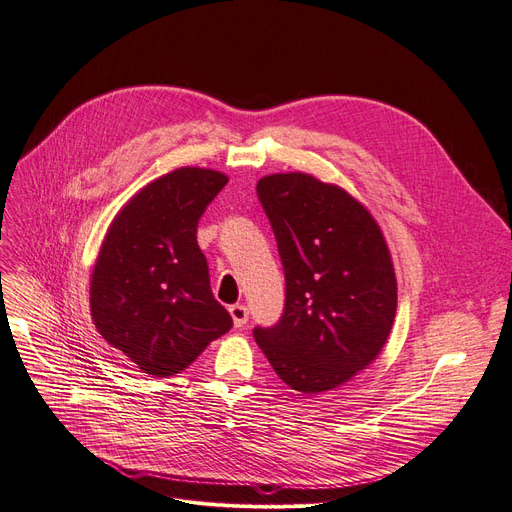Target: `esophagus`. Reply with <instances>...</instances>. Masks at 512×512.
<instances>
[{
  "label": "esophagus",
  "instance_id": "34e87169",
  "mask_svg": "<svg viewBox=\"0 0 512 512\" xmlns=\"http://www.w3.org/2000/svg\"><path fill=\"white\" fill-rule=\"evenodd\" d=\"M230 314L234 320V327H244L246 320H249V310H246V306H242V304H234L230 308Z\"/></svg>",
  "mask_w": 512,
  "mask_h": 512
}]
</instances>
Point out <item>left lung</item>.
I'll return each mask as SVG.
<instances>
[{
  "label": "left lung",
  "mask_w": 512,
  "mask_h": 512,
  "mask_svg": "<svg viewBox=\"0 0 512 512\" xmlns=\"http://www.w3.org/2000/svg\"><path fill=\"white\" fill-rule=\"evenodd\" d=\"M257 196L285 270V310L255 327L257 346L293 390H333L382 352L396 276L380 225L342 187L306 173L259 179Z\"/></svg>",
  "instance_id": "8db88e82"
}]
</instances>
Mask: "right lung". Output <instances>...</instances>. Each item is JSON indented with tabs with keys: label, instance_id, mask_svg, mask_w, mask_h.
Here are the masks:
<instances>
[{
	"label": "right lung",
	"instance_id": "add662e5",
	"mask_svg": "<svg viewBox=\"0 0 512 512\" xmlns=\"http://www.w3.org/2000/svg\"><path fill=\"white\" fill-rule=\"evenodd\" d=\"M225 183L211 168H177L132 196L101 244L90 280L94 327L147 375L183 371L232 327L196 240Z\"/></svg>",
	"mask_w": 512,
	"mask_h": 512
}]
</instances>
